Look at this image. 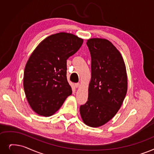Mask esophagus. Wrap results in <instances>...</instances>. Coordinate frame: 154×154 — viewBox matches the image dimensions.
Listing matches in <instances>:
<instances>
[{
	"instance_id": "1",
	"label": "esophagus",
	"mask_w": 154,
	"mask_h": 154,
	"mask_svg": "<svg viewBox=\"0 0 154 154\" xmlns=\"http://www.w3.org/2000/svg\"><path fill=\"white\" fill-rule=\"evenodd\" d=\"M80 85H81V84H80V83H76L75 84V87L76 88H79V87H80Z\"/></svg>"
}]
</instances>
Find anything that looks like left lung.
Listing matches in <instances>:
<instances>
[{"label": "left lung", "instance_id": "left-lung-1", "mask_svg": "<svg viewBox=\"0 0 154 154\" xmlns=\"http://www.w3.org/2000/svg\"><path fill=\"white\" fill-rule=\"evenodd\" d=\"M91 56L88 100L80 107L83 122L99 127L111 120L121 108L128 89L126 66L119 50L109 40L87 41Z\"/></svg>", "mask_w": 154, "mask_h": 154}]
</instances>
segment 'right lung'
<instances>
[{
  "mask_svg": "<svg viewBox=\"0 0 154 154\" xmlns=\"http://www.w3.org/2000/svg\"><path fill=\"white\" fill-rule=\"evenodd\" d=\"M82 43V38L62 32L46 38L31 53L25 66L23 86L30 107L38 115L55 114L72 94L66 60Z\"/></svg>",
  "mask_w": 154,
  "mask_h": 154,
  "instance_id": "add662e5",
  "label": "right lung"
}]
</instances>
